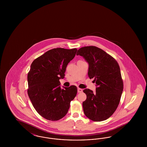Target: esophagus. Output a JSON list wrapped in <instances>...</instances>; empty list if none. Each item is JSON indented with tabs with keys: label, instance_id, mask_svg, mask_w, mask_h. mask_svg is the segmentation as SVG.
<instances>
[{
	"label": "esophagus",
	"instance_id": "34e87169",
	"mask_svg": "<svg viewBox=\"0 0 147 147\" xmlns=\"http://www.w3.org/2000/svg\"><path fill=\"white\" fill-rule=\"evenodd\" d=\"M83 92V89H82L78 88V92L80 93V92Z\"/></svg>",
	"mask_w": 147,
	"mask_h": 147
}]
</instances>
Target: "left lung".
Returning a JSON list of instances; mask_svg holds the SVG:
<instances>
[{"label": "left lung", "instance_id": "left-lung-1", "mask_svg": "<svg viewBox=\"0 0 147 147\" xmlns=\"http://www.w3.org/2000/svg\"><path fill=\"white\" fill-rule=\"evenodd\" d=\"M89 64L88 76L94 78L96 93L89 89L83 91L86 99L83 102L85 115L93 121L109 119L119 106L123 89L120 68L114 58L95 46H85L78 50Z\"/></svg>", "mask_w": 147, "mask_h": 147}]
</instances>
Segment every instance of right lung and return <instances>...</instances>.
<instances>
[{
  "mask_svg": "<svg viewBox=\"0 0 147 147\" xmlns=\"http://www.w3.org/2000/svg\"><path fill=\"white\" fill-rule=\"evenodd\" d=\"M77 49H50L35 59L28 74V97L36 111L49 121L64 117L76 97V86H60L68 64L76 56Z\"/></svg>",
  "mask_w": 147,
  "mask_h": 147,
  "instance_id": "add662e5",
  "label": "right lung"
}]
</instances>
